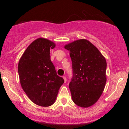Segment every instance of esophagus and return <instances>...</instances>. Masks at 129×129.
Masks as SVG:
<instances>
[{"mask_svg":"<svg viewBox=\"0 0 129 129\" xmlns=\"http://www.w3.org/2000/svg\"><path fill=\"white\" fill-rule=\"evenodd\" d=\"M63 80H64V82H66V81H67V78H66V76H63Z\"/></svg>","mask_w":129,"mask_h":129,"instance_id":"34e87169","label":"esophagus"}]
</instances>
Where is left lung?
Here are the masks:
<instances>
[{
  "instance_id": "1",
  "label": "left lung",
  "mask_w": 129,
  "mask_h": 129,
  "mask_svg": "<svg viewBox=\"0 0 129 129\" xmlns=\"http://www.w3.org/2000/svg\"><path fill=\"white\" fill-rule=\"evenodd\" d=\"M70 51L73 77L69 88L73 101L81 107L97 102L106 83L107 62L98 49L86 39H79L64 47Z\"/></svg>"
}]
</instances>
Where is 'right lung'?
Returning a JSON list of instances; mask_svg holds the SVG:
<instances>
[{"mask_svg":"<svg viewBox=\"0 0 129 129\" xmlns=\"http://www.w3.org/2000/svg\"><path fill=\"white\" fill-rule=\"evenodd\" d=\"M55 44L38 38L27 47L19 60L18 73L22 89L33 103L48 107L55 102L59 90L64 82L57 75L51 61L50 48Z\"/></svg>","mask_w":129,"mask_h":129,"instance_id":"right-lung-1","label":"right lung"}]
</instances>
